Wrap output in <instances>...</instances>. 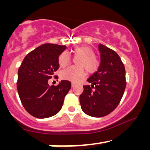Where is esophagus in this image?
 <instances>
[{"instance_id": "obj_1", "label": "esophagus", "mask_w": 150, "mask_h": 150, "mask_svg": "<svg viewBox=\"0 0 150 150\" xmlns=\"http://www.w3.org/2000/svg\"><path fill=\"white\" fill-rule=\"evenodd\" d=\"M75 83H72V87L73 88V87H75Z\"/></svg>"}]
</instances>
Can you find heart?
Here are the masks:
<instances>
[{"instance_id": "obj_1", "label": "heart", "mask_w": 150, "mask_h": 150, "mask_svg": "<svg viewBox=\"0 0 150 150\" xmlns=\"http://www.w3.org/2000/svg\"><path fill=\"white\" fill-rule=\"evenodd\" d=\"M75 55L81 57L78 61V65L84 67L88 72H93L97 68L98 62L93 56L92 48L87 46H80L75 47L72 50ZM70 56L66 51L62 53L59 57V64L61 67L67 66L70 62ZM85 76L83 68L79 66H71L62 71L61 77L64 80L77 83Z\"/></svg>"}]
</instances>
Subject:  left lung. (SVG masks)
Returning a JSON list of instances; mask_svg holds the SVG:
<instances>
[{"instance_id": "8db88e82", "label": "left lung", "mask_w": 150, "mask_h": 150, "mask_svg": "<svg viewBox=\"0 0 150 150\" xmlns=\"http://www.w3.org/2000/svg\"><path fill=\"white\" fill-rule=\"evenodd\" d=\"M98 48L100 64L87 80L91 86H84L80 96L83 111L94 117L111 113L120 103L126 86L125 67L118 54L101 43Z\"/></svg>"}]
</instances>
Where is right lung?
Instances as JSON below:
<instances>
[{
    "instance_id": "obj_1",
    "label": "right lung",
    "mask_w": 150,
    "mask_h": 150,
    "mask_svg": "<svg viewBox=\"0 0 150 150\" xmlns=\"http://www.w3.org/2000/svg\"><path fill=\"white\" fill-rule=\"evenodd\" d=\"M66 46L45 43L30 52L18 70L17 90L22 105L31 115L47 118L61 110L67 93L71 88L69 81L50 86L48 80L59 67V57Z\"/></svg>"
}]
</instances>
